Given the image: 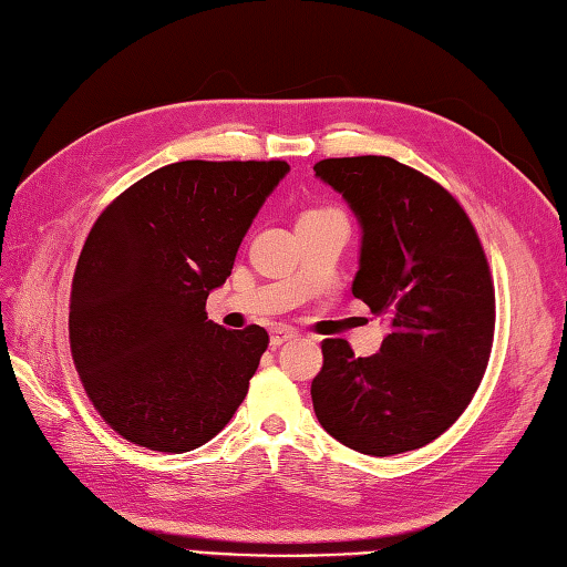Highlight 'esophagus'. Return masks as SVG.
<instances>
[{
  "instance_id": "34e87169",
  "label": "esophagus",
  "mask_w": 567,
  "mask_h": 567,
  "mask_svg": "<svg viewBox=\"0 0 567 567\" xmlns=\"http://www.w3.org/2000/svg\"><path fill=\"white\" fill-rule=\"evenodd\" d=\"M296 334H298V332H296L293 328H286V326L274 328V330H271V348H279V344H284V342H288V340H293Z\"/></svg>"
}]
</instances>
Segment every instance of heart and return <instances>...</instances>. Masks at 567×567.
I'll use <instances>...</instances> for the list:
<instances>
[{"mask_svg":"<svg viewBox=\"0 0 567 567\" xmlns=\"http://www.w3.org/2000/svg\"><path fill=\"white\" fill-rule=\"evenodd\" d=\"M322 215H340V213L332 210V207H313V210H306L300 217H322Z\"/></svg>","mask_w":567,"mask_h":567,"instance_id":"b5f03b06","label":"heart"}]
</instances>
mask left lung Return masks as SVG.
<instances>
[{
    "instance_id": "obj_1",
    "label": "left lung",
    "mask_w": 567,
    "mask_h": 567,
    "mask_svg": "<svg viewBox=\"0 0 567 567\" xmlns=\"http://www.w3.org/2000/svg\"><path fill=\"white\" fill-rule=\"evenodd\" d=\"M362 227L354 298L389 322L372 357L322 342L310 396L322 429L386 457L433 443L475 396L494 340V284L467 213L441 183L389 156L313 166Z\"/></svg>"
}]
</instances>
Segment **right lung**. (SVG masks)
Returning <instances> with one entry per match:
<instances>
[{"label":"right lung","instance_id":"obj_1","mask_svg":"<svg viewBox=\"0 0 567 567\" xmlns=\"http://www.w3.org/2000/svg\"><path fill=\"white\" fill-rule=\"evenodd\" d=\"M286 161H178L117 195L80 251L68 332L92 406L158 453L205 445L245 401L269 334L207 320L205 300Z\"/></svg>","mask_w":567,"mask_h":567}]
</instances>
